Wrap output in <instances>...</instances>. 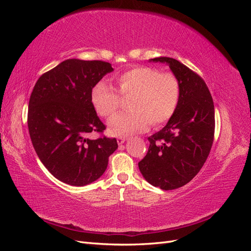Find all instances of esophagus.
<instances>
[{
  "mask_svg": "<svg viewBox=\"0 0 251 251\" xmlns=\"http://www.w3.org/2000/svg\"><path fill=\"white\" fill-rule=\"evenodd\" d=\"M126 137H118L117 138V142H118V144H119V146H121V144H123V143H125L126 141Z\"/></svg>",
  "mask_w": 251,
  "mask_h": 251,
  "instance_id": "obj_1",
  "label": "esophagus"
}]
</instances>
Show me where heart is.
<instances>
[{
  "instance_id": "1",
  "label": "heart",
  "mask_w": 251,
  "mask_h": 251,
  "mask_svg": "<svg viewBox=\"0 0 251 251\" xmlns=\"http://www.w3.org/2000/svg\"><path fill=\"white\" fill-rule=\"evenodd\" d=\"M119 93L132 95L128 101L131 111L120 113L109 119V131L113 135H130L151 126H161L176 113L181 98V83L172 72L151 67H134L115 77ZM91 102L100 115L109 117L120 104V97L108 83L98 81L91 90Z\"/></svg>"
}]
</instances>
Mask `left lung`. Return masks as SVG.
<instances>
[{
  "label": "left lung",
  "mask_w": 251,
  "mask_h": 251,
  "mask_svg": "<svg viewBox=\"0 0 251 251\" xmlns=\"http://www.w3.org/2000/svg\"><path fill=\"white\" fill-rule=\"evenodd\" d=\"M181 83L178 109L168 124L149 137L147 156L138 163L150 184L170 191L185 185L199 173L210 151L215 133V107L206 83L179 60L160 56Z\"/></svg>",
  "instance_id": "left-lung-1"
}]
</instances>
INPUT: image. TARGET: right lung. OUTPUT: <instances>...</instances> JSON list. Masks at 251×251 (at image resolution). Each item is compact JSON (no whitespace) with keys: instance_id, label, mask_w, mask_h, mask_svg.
Masks as SVG:
<instances>
[{"instance_id":"1","label":"right lung","mask_w":251,"mask_h":251,"mask_svg":"<svg viewBox=\"0 0 251 251\" xmlns=\"http://www.w3.org/2000/svg\"><path fill=\"white\" fill-rule=\"evenodd\" d=\"M114 69L101 60L66 59L37 79L30 96L28 128L40 160L56 179L73 186L102 176L115 138L90 139L105 126L91 102V90Z\"/></svg>"}]
</instances>
